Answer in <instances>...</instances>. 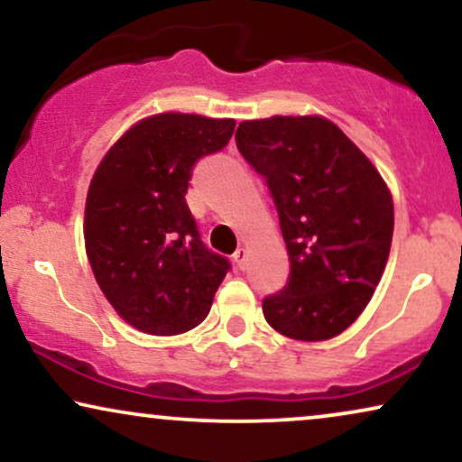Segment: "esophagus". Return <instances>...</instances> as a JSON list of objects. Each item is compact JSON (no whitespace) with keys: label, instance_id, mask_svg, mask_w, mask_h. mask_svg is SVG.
Instances as JSON below:
<instances>
[{"label":"esophagus","instance_id":"obj_1","mask_svg":"<svg viewBox=\"0 0 462 462\" xmlns=\"http://www.w3.org/2000/svg\"><path fill=\"white\" fill-rule=\"evenodd\" d=\"M245 261H248V254H245V248H237L236 254H233V263H236L237 269L245 267Z\"/></svg>","mask_w":462,"mask_h":462}]
</instances>
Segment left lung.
<instances>
[{"label": "left lung", "instance_id": "obj_1", "mask_svg": "<svg viewBox=\"0 0 462 462\" xmlns=\"http://www.w3.org/2000/svg\"><path fill=\"white\" fill-rule=\"evenodd\" d=\"M236 142L267 180L289 250V282L263 299L265 320L297 341L337 337L384 273L394 229L391 189L320 114L242 121Z\"/></svg>", "mask_w": 462, "mask_h": 462}]
</instances>
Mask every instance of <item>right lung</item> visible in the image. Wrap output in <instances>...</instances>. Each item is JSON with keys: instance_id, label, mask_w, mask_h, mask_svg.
<instances>
[{"instance_id": "obj_1", "label": "right lung", "mask_w": 462, "mask_h": 462, "mask_svg": "<svg viewBox=\"0 0 462 462\" xmlns=\"http://www.w3.org/2000/svg\"><path fill=\"white\" fill-rule=\"evenodd\" d=\"M233 118L161 112L125 131L99 161L85 206V248L101 292L137 331L187 333L212 308L229 263L201 244L190 170L231 140Z\"/></svg>"}]
</instances>
